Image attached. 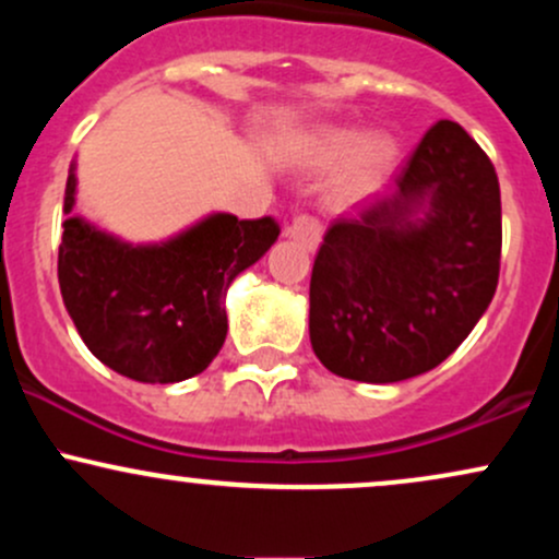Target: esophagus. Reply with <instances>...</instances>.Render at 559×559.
Returning a JSON list of instances; mask_svg holds the SVG:
<instances>
[{
    "label": "esophagus",
    "mask_w": 559,
    "mask_h": 559,
    "mask_svg": "<svg viewBox=\"0 0 559 559\" xmlns=\"http://www.w3.org/2000/svg\"><path fill=\"white\" fill-rule=\"evenodd\" d=\"M286 236H292L294 241H299L301 247L318 249L320 236H323V226H320L318 217L312 215H297L292 221V226L286 228Z\"/></svg>",
    "instance_id": "34e87169"
}]
</instances>
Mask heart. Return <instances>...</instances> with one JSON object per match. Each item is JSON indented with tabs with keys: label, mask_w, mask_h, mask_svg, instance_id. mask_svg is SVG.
<instances>
[{
	"label": "heart",
	"mask_w": 559,
	"mask_h": 559,
	"mask_svg": "<svg viewBox=\"0 0 559 559\" xmlns=\"http://www.w3.org/2000/svg\"><path fill=\"white\" fill-rule=\"evenodd\" d=\"M301 163L329 168L346 159L338 173L333 194L338 202H357V199L373 194L383 183L396 157V141L389 133H370L360 136L355 128L329 126L320 128L301 141L299 146Z\"/></svg>",
	"instance_id": "1"
}]
</instances>
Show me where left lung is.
Instances as JSON below:
<instances>
[{
  "mask_svg": "<svg viewBox=\"0 0 559 559\" xmlns=\"http://www.w3.org/2000/svg\"><path fill=\"white\" fill-rule=\"evenodd\" d=\"M502 199L486 152L439 120L383 197L325 230L310 278V342L331 373L394 383L444 362L486 312Z\"/></svg>",
  "mask_w": 559,
  "mask_h": 559,
  "instance_id": "8db88e82",
  "label": "left lung"
}]
</instances>
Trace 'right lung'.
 I'll return each mask as SVG.
<instances>
[{"label": "right lung", "instance_id": "obj_1", "mask_svg": "<svg viewBox=\"0 0 559 559\" xmlns=\"http://www.w3.org/2000/svg\"><path fill=\"white\" fill-rule=\"evenodd\" d=\"M75 204V163L66 215ZM57 278L83 344L115 373L176 383L202 373L226 342V292L281 228L273 217L215 213L163 243H126L83 217L62 223Z\"/></svg>", "mask_w": 559, "mask_h": 559}]
</instances>
